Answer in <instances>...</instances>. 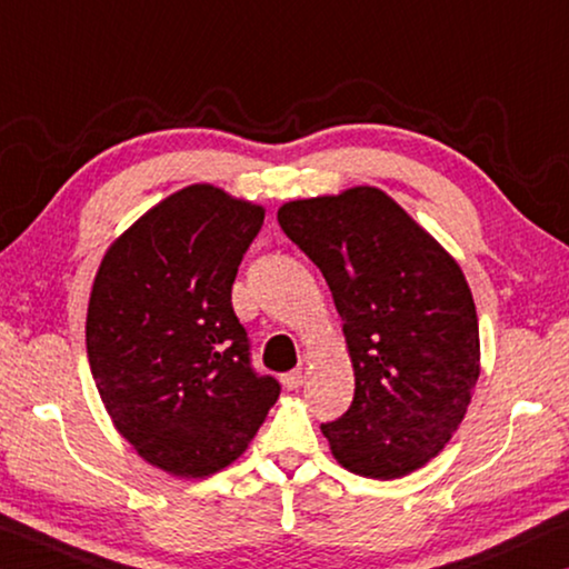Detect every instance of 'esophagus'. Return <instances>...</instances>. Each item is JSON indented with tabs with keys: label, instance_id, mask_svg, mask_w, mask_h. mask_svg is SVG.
Wrapping results in <instances>:
<instances>
[{
	"label": "esophagus",
	"instance_id": "esophagus-1",
	"mask_svg": "<svg viewBox=\"0 0 569 569\" xmlns=\"http://www.w3.org/2000/svg\"><path fill=\"white\" fill-rule=\"evenodd\" d=\"M281 381H283V387H286L288 391H296V389L303 383V371H301V369L288 371V373H283Z\"/></svg>",
	"mask_w": 569,
	"mask_h": 569
}]
</instances>
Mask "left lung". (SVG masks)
Wrapping results in <instances>:
<instances>
[{
	"instance_id": "left-lung-1",
	"label": "left lung",
	"mask_w": 569,
	"mask_h": 569,
	"mask_svg": "<svg viewBox=\"0 0 569 569\" xmlns=\"http://www.w3.org/2000/svg\"><path fill=\"white\" fill-rule=\"evenodd\" d=\"M283 233L321 268L343 321L353 401L321 423L353 475L399 479L435 459L479 379V323L459 263L371 186L278 208Z\"/></svg>"
}]
</instances>
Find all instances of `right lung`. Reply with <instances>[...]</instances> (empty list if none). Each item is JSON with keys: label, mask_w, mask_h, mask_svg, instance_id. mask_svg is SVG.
<instances>
[{"label": "right lung", "mask_w": 569, "mask_h": 569, "mask_svg": "<svg viewBox=\"0 0 569 569\" xmlns=\"http://www.w3.org/2000/svg\"><path fill=\"white\" fill-rule=\"evenodd\" d=\"M263 206L208 182L172 192L108 248L88 359L114 429L152 467L203 479L243 455L281 387L250 369L230 291Z\"/></svg>", "instance_id": "obj_1"}]
</instances>
